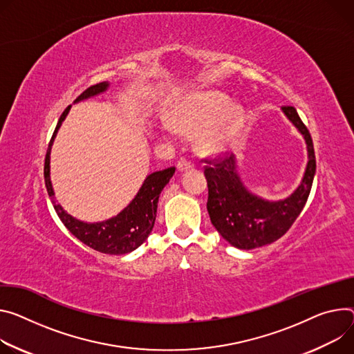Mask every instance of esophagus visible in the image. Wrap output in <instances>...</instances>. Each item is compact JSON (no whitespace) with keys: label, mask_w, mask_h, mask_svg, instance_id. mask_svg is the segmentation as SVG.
I'll list each match as a JSON object with an SVG mask.
<instances>
[{"label":"esophagus","mask_w":354,"mask_h":354,"mask_svg":"<svg viewBox=\"0 0 354 354\" xmlns=\"http://www.w3.org/2000/svg\"><path fill=\"white\" fill-rule=\"evenodd\" d=\"M194 168V162H190V160L185 159V158H180L178 160V169L182 172V171H187V169H192Z\"/></svg>","instance_id":"1"}]
</instances>
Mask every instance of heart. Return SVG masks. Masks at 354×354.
Listing matches in <instances>:
<instances>
[{
    "label": "heart",
    "instance_id": "b5f03b06",
    "mask_svg": "<svg viewBox=\"0 0 354 354\" xmlns=\"http://www.w3.org/2000/svg\"><path fill=\"white\" fill-rule=\"evenodd\" d=\"M244 110L230 107V100L217 91H199L182 100L172 113V125L179 131H199L198 147L203 152L227 149L240 133Z\"/></svg>",
    "mask_w": 354,
    "mask_h": 354
}]
</instances>
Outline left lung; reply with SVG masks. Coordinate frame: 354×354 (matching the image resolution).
I'll return each instance as SVG.
<instances>
[{"label": "left lung", "instance_id": "obj_1", "mask_svg": "<svg viewBox=\"0 0 354 354\" xmlns=\"http://www.w3.org/2000/svg\"><path fill=\"white\" fill-rule=\"evenodd\" d=\"M282 111L304 136L309 158L301 185L285 201L268 202L251 195L236 172L234 155L203 159L210 221L224 240L240 250L259 248L281 239L301 214L310 194L316 171L312 137L295 107L282 106Z\"/></svg>", "mask_w": 354, "mask_h": 354}]
</instances>
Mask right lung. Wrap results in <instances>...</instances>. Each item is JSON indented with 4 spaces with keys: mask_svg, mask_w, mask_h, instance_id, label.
Masks as SVG:
<instances>
[{
    "mask_svg": "<svg viewBox=\"0 0 354 354\" xmlns=\"http://www.w3.org/2000/svg\"><path fill=\"white\" fill-rule=\"evenodd\" d=\"M107 87H109L107 82L93 84L79 95L76 102H80L83 99L91 97V95L103 93ZM69 110H71V106H68L65 111L62 113L53 131V136L48 145V151L45 156V167H44V176H45L48 195L52 199L53 207L59 218L62 220V223L65 224L66 229L82 243L103 254L121 255V254L131 252L136 248H138L152 232L155 217H156L159 195L165 187V185L169 182V179L174 176L175 168L174 167L167 168L164 171H158L148 175L137 196L133 199V202L115 217L102 223H91V224L76 220L75 217H72L71 214H68L65 210H63L60 205H57L53 201V189H52L50 176H49L50 147L62 121L65 120Z\"/></svg>",
    "mask_w": 354,
    "mask_h": 354,
    "instance_id": "add662e5",
    "label": "right lung"
}]
</instances>
